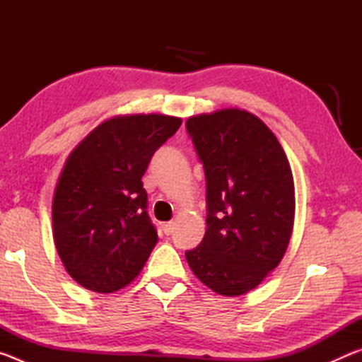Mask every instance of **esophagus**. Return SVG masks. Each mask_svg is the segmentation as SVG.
<instances>
[{
    "mask_svg": "<svg viewBox=\"0 0 362 362\" xmlns=\"http://www.w3.org/2000/svg\"><path fill=\"white\" fill-rule=\"evenodd\" d=\"M174 222H166L163 225V230H164V233H166V235H170V233L174 231Z\"/></svg>",
    "mask_w": 362,
    "mask_h": 362,
    "instance_id": "esophagus-1",
    "label": "esophagus"
}]
</instances>
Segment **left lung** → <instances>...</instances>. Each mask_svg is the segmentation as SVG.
I'll return each mask as SVG.
<instances>
[{
    "label": "left lung",
    "mask_w": 362,
    "mask_h": 362,
    "mask_svg": "<svg viewBox=\"0 0 362 362\" xmlns=\"http://www.w3.org/2000/svg\"><path fill=\"white\" fill-rule=\"evenodd\" d=\"M206 174L207 230L185 257L225 297L255 289L289 246L296 189L283 146L255 115L225 108L187 119Z\"/></svg>",
    "instance_id": "8db88e82"
}]
</instances>
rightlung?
<instances>
[{
	"label": "right lung",
	"mask_w": 362,
	"mask_h": 362,
	"mask_svg": "<svg viewBox=\"0 0 362 362\" xmlns=\"http://www.w3.org/2000/svg\"><path fill=\"white\" fill-rule=\"evenodd\" d=\"M182 124L168 115L103 121L66 158L52 199V236L70 276L89 291H119L137 278L158 233L142 177Z\"/></svg>",
	"instance_id": "obj_1"
}]
</instances>
